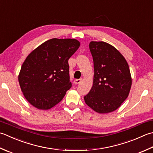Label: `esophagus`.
<instances>
[{"mask_svg":"<svg viewBox=\"0 0 153 153\" xmlns=\"http://www.w3.org/2000/svg\"><path fill=\"white\" fill-rule=\"evenodd\" d=\"M82 79H75L74 80V83H76V84H79L81 82H82Z\"/></svg>","mask_w":153,"mask_h":153,"instance_id":"1","label":"esophagus"}]
</instances>
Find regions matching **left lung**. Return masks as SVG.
Here are the masks:
<instances>
[{
    "label": "left lung",
    "instance_id": "8db88e82",
    "mask_svg": "<svg viewBox=\"0 0 153 153\" xmlns=\"http://www.w3.org/2000/svg\"><path fill=\"white\" fill-rule=\"evenodd\" d=\"M94 59L93 86L84 97L85 103L101 114L117 109L128 97L132 78L128 63L119 51L105 42L91 41Z\"/></svg>",
    "mask_w": 153,
    "mask_h": 153
}]
</instances>
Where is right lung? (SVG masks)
<instances>
[{"mask_svg":"<svg viewBox=\"0 0 153 153\" xmlns=\"http://www.w3.org/2000/svg\"><path fill=\"white\" fill-rule=\"evenodd\" d=\"M79 46L76 39L52 38L26 57L18 77L24 96L32 106L48 110L62 100L71 87L68 59Z\"/></svg>","mask_w":153,"mask_h":153,"instance_id":"1","label":"right lung"}]
</instances>
